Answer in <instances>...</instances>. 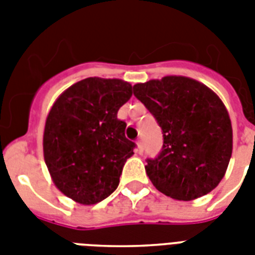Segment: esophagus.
I'll return each instance as SVG.
<instances>
[{
	"label": "esophagus",
	"instance_id": "esophagus-1",
	"mask_svg": "<svg viewBox=\"0 0 255 255\" xmlns=\"http://www.w3.org/2000/svg\"><path fill=\"white\" fill-rule=\"evenodd\" d=\"M136 145H137V148H136V152H139V153H141L143 152V143H141V140H137L136 141Z\"/></svg>",
	"mask_w": 255,
	"mask_h": 255
}]
</instances>
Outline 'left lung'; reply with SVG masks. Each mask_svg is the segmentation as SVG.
Instances as JSON below:
<instances>
[{"label":"left lung","instance_id":"8db88e82","mask_svg":"<svg viewBox=\"0 0 255 255\" xmlns=\"http://www.w3.org/2000/svg\"><path fill=\"white\" fill-rule=\"evenodd\" d=\"M163 131V147L145 172L161 193L190 201L220 184L233 149V129L221 99L185 77H164L133 86Z\"/></svg>","mask_w":255,"mask_h":255}]
</instances>
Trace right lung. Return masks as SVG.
<instances>
[{
    "label": "right lung",
    "mask_w": 255,
    "mask_h": 255,
    "mask_svg": "<svg viewBox=\"0 0 255 255\" xmlns=\"http://www.w3.org/2000/svg\"><path fill=\"white\" fill-rule=\"evenodd\" d=\"M132 96L120 79L87 78L69 87L50 110L43 155L54 184L74 201L92 205L119 185L136 144L126 137L119 108Z\"/></svg>",
    "instance_id": "add662e5"
}]
</instances>
